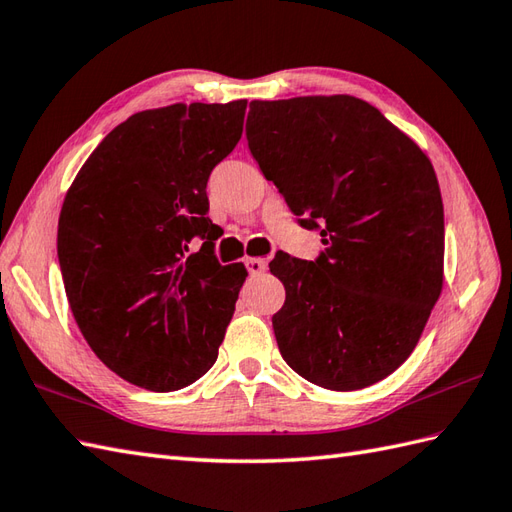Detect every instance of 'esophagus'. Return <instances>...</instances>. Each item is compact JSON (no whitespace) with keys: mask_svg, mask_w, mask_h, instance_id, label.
I'll return each mask as SVG.
<instances>
[{"mask_svg":"<svg viewBox=\"0 0 512 512\" xmlns=\"http://www.w3.org/2000/svg\"><path fill=\"white\" fill-rule=\"evenodd\" d=\"M244 266H246L248 272H251V275H259V272H264L268 268V261L261 259V257H248L244 261Z\"/></svg>","mask_w":512,"mask_h":512,"instance_id":"obj_1","label":"esophagus"}]
</instances>
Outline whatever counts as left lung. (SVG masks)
Returning <instances> with one entry per match:
<instances>
[{
	"label": "left lung",
	"mask_w": 512,
	"mask_h": 512,
	"mask_svg": "<svg viewBox=\"0 0 512 512\" xmlns=\"http://www.w3.org/2000/svg\"><path fill=\"white\" fill-rule=\"evenodd\" d=\"M246 139L301 227L314 261L277 255L272 316L283 360L307 382L358 390L408 360L443 290L445 218L430 159L353 95L251 102Z\"/></svg>",
	"instance_id": "obj_1"
}]
</instances>
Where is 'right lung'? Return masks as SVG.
Here are the masks:
<instances>
[{
    "instance_id": "right-lung-1",
    "label": "right lung",
    "mask_w": 512,
    "mask_h": 512,
    "mask_svg": "<svg viewBox=\"0 0 512 512\" xmlns=\"http://www.w3.org/2000/svg\"><path fill=\"white\" fill-rule=\"evenodd\" d=\"M246 100L172 104L115 126L82 165L58 220L69 307L93 353L154 392L194 384L246 279L213 255L207 181L242 137ZM200 236L203 246L188 253Z\"/></svg>"
}]
</instances>
